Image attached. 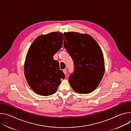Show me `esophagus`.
<instances>
[{"label": "esophagus", "mask_w": 131, "mask_h": 131, "mask_svg": "<svg viewBox=\"0 0 131 131\" xmlns=\"http://www.w3.org/2000/svg\"><path fill=\"white\" fill-rule=\"evenodd\" d=\"M63 72H64V73L65 75H67V70H66V69H63Z\"/></svg>", "instance_id": "obj_1"}]
</instances>
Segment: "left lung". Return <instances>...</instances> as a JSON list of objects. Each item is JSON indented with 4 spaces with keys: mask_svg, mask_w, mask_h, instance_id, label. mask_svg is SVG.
I'll list each match as a JSON object with an SVG mask.
<instances>
[{
    "mask_svg": "<svg viewBox=\"0 0 131 131\" xmlns=\"http://www.w3.org/2000/svg\"><path fill=\"white\" fill-rule=\"evenodd\" d=\"M63 35V46L74 63L73 72L69 77V83L78 93H91L97 88L104 74L102 50L90 35L71 32Z\"/></svg>",
    "mask_w": 131,
    "mask_h": 131,
    "instance_id": "obj_1",
    "label": "left lung"
}]
</instances>
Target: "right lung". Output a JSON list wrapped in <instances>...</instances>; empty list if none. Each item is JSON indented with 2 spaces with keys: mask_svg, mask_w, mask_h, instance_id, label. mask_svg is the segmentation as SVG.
<instances>
[{
  "mask_svg": "<svg viewBox=\"0 0 131 131\" xmlns=\"http://www.w3.org/2000/svg\"><path fill=\"white\" fill-rule=\"evenodd\" d=\"M64 40L61 33L52 32L37 37L29 48L25 61L24 74L31 88L37 94H54L65 75L60 70L54 54L61 48Z\"/></svg>",
  "mask_w": 131,
  "mask_h": 131,
  "instance_id": "1",
  "label": "right lung"
}]
</instances>
